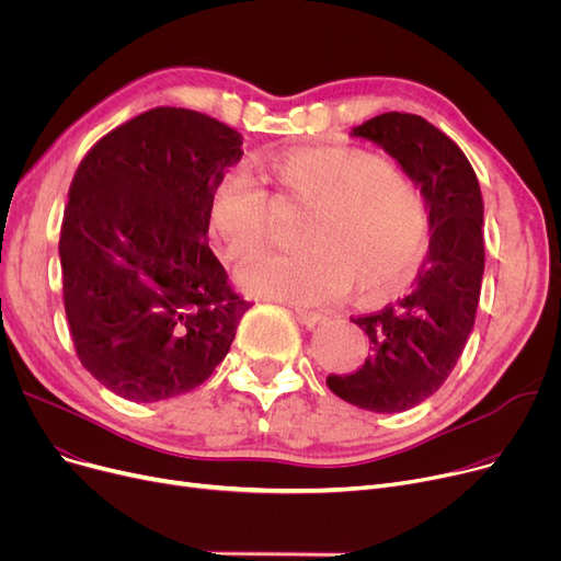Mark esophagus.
<instances>
[{
	"label": "esophagus",
	"mask_w": 561,
	"mask_h": 561,
	"mask_svg": "<svg viewBox=\"0 0 561 561\" xmlns=\"http://www.w3.org/2000/svg\"><path fill=\"white\" fill-rule=\"evenodd\" d=\"M290 307H293V311L298 313V320L302 322V325H307V328H313V325H318V322L325 320V313H322V311L305 309L302 305H290Z\"/></svg>",
	"instance_id": "obj_1"
}]
</instances>
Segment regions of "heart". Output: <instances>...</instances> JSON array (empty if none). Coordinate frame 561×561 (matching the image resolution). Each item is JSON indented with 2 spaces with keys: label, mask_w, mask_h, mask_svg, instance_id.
I'll return each instance as SVG.
<instances>
[{
  "label": "heart",
  "mask_w": 561,
  "mask_h": 561,
  "mask_svg": "<svg viewBox=\"0 0 561 561\" xmlns=\"http://www.w3.org/2000/svg\"><path fill=\"white\" fill-rule=\"evenodd\" d=\"M282 204L311 211L305 252L268 254L239 275L252 296L307 302L396 298L419 275L432 243V206L419 182L362 147H309L263 161ZM275 206L252 176L231 172L209 202V229L227 261L245 263L271 241Z\"/></svg>",
  "instance_id": "b5f03b06"
}]
</instances>
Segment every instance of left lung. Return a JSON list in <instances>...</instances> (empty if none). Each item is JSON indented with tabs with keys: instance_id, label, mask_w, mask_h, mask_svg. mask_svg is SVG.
Wrapping results in <instances>:
<instances>
[{
	"instance_id": "left-lung-1",
	"label": "left lung",
	"mask_w": 561,
	"mask_h": 561,
	"mask_svg": "<svg viewBox=\"0 0 561 561\" xmlns=\"http://www.w3.org/2000/svg\"><path fill=\"white\" fill-rule=\"evenodd\" d=\"M352 136L385 147L432 206V243L414 290L352 318L368 334L370 355L359 370L328 377L341 400L393 414L444 387L473 332L484 275V204L461 147L425 117L389 111Z\"/></svg>"
}]
</instances>
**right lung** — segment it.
Here are the masks:
<instances>
[{
    "instance_id": "obj_1",
    "label": "right lung",
    "mask_w": 561,
    "mask_h": 561,
    "mask_svg": "<svg viewBox=\"0 0 561 561\" xmlns=\"http://www.w3.org/2000/svg\"><path fill=\"white\" fill-rule=\"evenodd\" d=\"M243 136L191 108L157 106L81 159L58 239L64 305L81 366L131 402L197 389L252 302L206 241L209 202Z\"/></svg>"
}]
</instances>
